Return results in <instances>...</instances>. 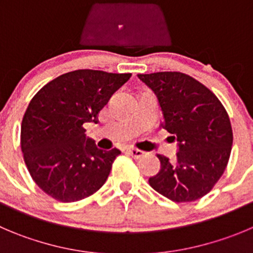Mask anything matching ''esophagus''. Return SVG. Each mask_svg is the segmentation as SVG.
Listing matches in <instances>:
<instances>
[{"instance_id": "34e87169", "label": "esophagus", "mask_w": 253, "mask_h": 253, "mask_svg": "<svg viewBox=\"0 0 253 253\" xmlns=\"http://www.w3.org/2000/svg\"><path fill=\"white\" fill-rule=\"evenodd\" d=\"M127 153H128L129 156H132L133 159H140V157L143 156V151L136 150V148H129V150H127Z\"/></svg>"}]
</instances>
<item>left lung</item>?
Returning a JSON list of instances; mask_svg holds the SVG:
<instances>
[{
  "label": "left lung",
  "mask_w": 253,
  "mask_h": 253,
  "mask_svg": "<svg viewBox=\"0 0 253 253\" xmlns=\"http://www.w3.org/2000/svg\"><path fill=\"white\" fill-rule=\"evenodd\" d=\"M156 94L164 127L177 141L172 162L157 155L161 169L150 186L173 202H191L212 190L225 172L233 134L230 117L216 94L181 72L137 75Z\"/></svg>",
  "instance_id": "left-lung-1"
}]
</instances>
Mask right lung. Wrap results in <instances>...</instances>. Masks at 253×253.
<instances>
[{
  "label": "right lung",
  "instance_id": "add662e5",
  "mask_svg": "<svg viewBox=\"0 0 253 253\" xmlns=\"http://www.w3.org/2000/svg\"><path fill=\"white\" fill-rule=\"evenodd\" d=\"M131 73L76 70L44 84L34 96L21 125V148L36 185L55 200L76 202L107 180L121 151L101 150L86 137L84 124L97 115Z\"/></svg>",
  "mask_w": 253,
  "mask_h": 253
}]
</instances>
